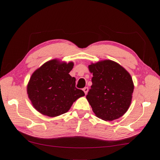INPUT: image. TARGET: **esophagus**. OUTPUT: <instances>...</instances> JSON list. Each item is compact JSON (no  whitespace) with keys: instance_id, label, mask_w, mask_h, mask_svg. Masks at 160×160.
Here are the masks:
<instances>
[{"instance_id":"1","label":"esophagus","mask_w":160,"mask_h":160,"mask_svg":"<svg viewBox=\"0 0 160 160\" xmlns=\"http://www.w3.org/2000/svg\"><path fill=\"white\" fill-rule=\"evenodd\" d=\"M88 90H89V89H88V88H87V87H86V88H84L82 89V90L84 91V92H85V94H88Z\"/></svg>"}]
</instances>
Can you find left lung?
Masks as SVG:
<instances>
[{"mask_svg":"<svg viewBox=\"0 0 160 160\" xmlns=\"http://www.w3.org/2000/svg\"><path fill=\"white\" fill-rule=\"evenodd\" d=\"M88 68L93 77L86 98L94 114L106 121L121 117L132 101L134 85L131 75L111 60L92 63Z\"/></svg>","mask_w":160,"mask_h":160,"instance_id":"1","label":"left lung"}]
</instances>
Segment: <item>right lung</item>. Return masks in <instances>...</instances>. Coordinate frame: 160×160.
Masks as SVG:
<instances>
[{"instance_id": "add662e5", "label": "right lung", "mask_w": 160, "mask_h": 160, "mask_svg": "<svg viewBox=\"0 0 160 160\" xmlns=\"http://www.w3.org/2000/svg\"><path fill=\"white\" fill-rule=\"evenodd\" d=\"M73 62L58 59L46 62L32 73L27 92L32 106L43 115L56 117L68 112L73 102L85 96L75 88V78L69 72Z\"/></svg>"}]
</instances>
